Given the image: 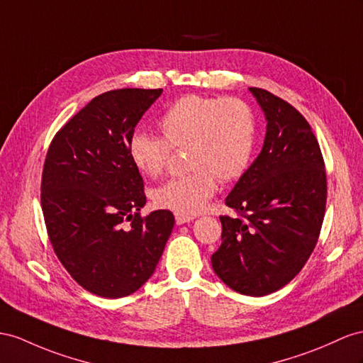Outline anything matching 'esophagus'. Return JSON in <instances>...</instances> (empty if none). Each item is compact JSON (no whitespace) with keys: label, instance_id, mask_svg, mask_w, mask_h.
<instances>
[{"label":"esophagus","instance_id":"34e87169","mask_svg":"<svg viewBox=\"0 0 363 363\" xmlns=\"http://www.w3.org/2000/svg\"><path fill=\"white\" fill-rule=\"evenodd\" d=\"M174 219H176V224L182 225V224H187V222L193 220V216L182 215V213H174Z\"/></svg>","mask_w":363,"mask_h":363}]
</instances>
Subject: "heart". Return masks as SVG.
I'll list each match as a JSON object with an SVG mask.
<instances>
[{
	"label": "heart",
	"instance_id": "obj_1",
	"mask_svg": "<svg viewBox=\"0 0 363 363\" xmlns=\"http://www.w3.org/2000/svg\"><path fill=\"white\" fill-rule=\"evenodd\" d=\"M164 136L136 132L128 155L136 169L156 178L169 165L173 148H189L191 173L173 178L153 193L157 207L182 215L206 208L218 189V178L231 182L252 162L257 123L253 108L239 98L187 95L174 101L162 115Z\"/></svg>",
	"mask_w": 363,
	"mask_h": 363
}]
</instances>
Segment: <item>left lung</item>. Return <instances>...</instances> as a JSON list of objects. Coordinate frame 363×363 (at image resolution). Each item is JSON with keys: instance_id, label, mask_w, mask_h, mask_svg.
Here are the masks:
<instances>
[{"instance_id": "1", "label": "left lung", "mask_w": 363, "mask_h": 363, "mask_svg": "<svg viewBox=\"0 0 363 363\" xmlns=\"http://www.w3.org/2000/svg\"><path fill=\"white\" fill-rule=\"evenodd\" d=\"M250 91L265 113L267 135L225 199L238 216L219 218L222 244L211 265L231 290L265 296L290 282L318 244L327 173L308 121L270 91Z\"/></svg>"}]
</instances>
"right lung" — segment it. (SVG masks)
I'll return each mask as SVG.
<instances>
[{
  "mask_svg": "<svg viewBox=\"0 0 363 363\" xmlns=\"http://www.w3.org/2000/svg\"><path fill=\"white\" fill-rule=\"evenodd\" d=\"M162 89H119L81 108L52 139L41 207L55 255L84 290L116 299L139 290L162 256L174 216H141L144 181L128 155L139 119Z\"/></svg>",
  "mask_w": 363,
  "mask_h": 363,
  "instance_id": "1",
  "label": "right lung"
}]
</instances>
